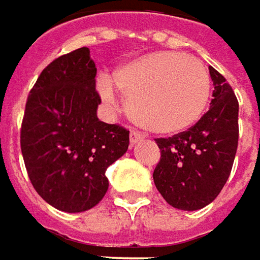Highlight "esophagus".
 I'll return each mask as SVG.
<instances>
[{
	"label": "esophagus",
	"mask_w": 260,
	"mask_h": 260,
	"mask_svg": "<svg viewBox=\"0 0 260 260\" xmlns=\"http://www.w3.org/2000/svg\"><path fill=\"white\" fill-rule=\"evenodd\" d=\"M142 140H144V137H142L141 132H138V131H135V129L131 131L129 141H131V144H132V145H134V144H137V142L142 141Z\"/></svg>",
	"instance_id": "1"
}]
</instances>
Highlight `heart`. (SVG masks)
Returning a JSON list of instances; mask_svg holds the SVG:
<instances>
[{
    "instance_id": "heart-1",
    "label": "heart",
    "mask_w": 260,
    "mask_h": 260,
    "mask_svg": "<svg viewBox=\"0 0 260 260\" xmlns=\"http://www.w3.org/2000/svg\"><path fill=\"white\" fill-rule=\"evenodd\" d=\"M103 100L116 105V91L128 99L131 118L155 134H177L195 125L208 106L211 78L201 59L182 52L158 51L119 65L99 80Z\"/></svg>"
}]
</instances>
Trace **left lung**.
Listing matches in <instances>:
<instances>
[{
    "label": "left lung",
    "instance_id": "left-lung-1",
    "mask_svg": "<svg viewBox=\"0 0 260 260\" xmlns=\"http://www.w3.org/2000/svg\"><path fill=\"white\" fill-rule=\"evenodd\" d=\"M214 93L209 110L187 131L157 138L160 161L154 183L167 204L195 211L218 197L232 173L239 144V102L232 85L209 67Z\"/></svg>",
    "mask_w": 260,
    "mask_h": 260
}]
</instances>
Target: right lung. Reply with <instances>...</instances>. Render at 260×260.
Masks as SVG:
<instances>
[{"label":"right lung","mask_w":260,"mask_h":260,"mask_svg":"<svg viewBox=\"0 0 260 260\" xmlns=\"http://www.w3.org/2000/svg\"><path fill=\"white\" fill-rule=\"evenodd\" d=\"M88 48L53 59L30 90L20 129L28 179L49 205L83 212L106 195V170L129 145V131L99 120L102 99Z\"/></svg>","instance_id":"1"}]
</instances>
